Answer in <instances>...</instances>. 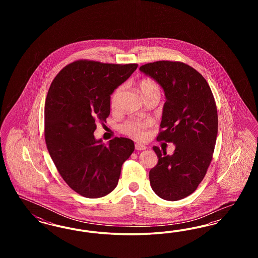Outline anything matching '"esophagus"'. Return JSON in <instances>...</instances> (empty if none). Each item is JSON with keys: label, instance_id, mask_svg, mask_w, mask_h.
<instances>
[{"label": "esophagus", "instance_id": "1", "mask_svg": "<svg viewBox=\"0 0 258 258\" xmlns=\"http://www.w3.org/2000/svg\"><path fill=\"white\" fill-rule=\"evenodd\" d=\"M146 149H147V147L145 145L141 144V143H136L135 144V150H137V151H143V150H146Z\"/></svg>", "mask_w": 258, "mask_h": 258}]
</instances>
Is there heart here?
Returning <instances> with one entry per match:
<instances>
[{"label":"heart","instance_id":"heart-1","mask_svg":"<svg viewBox=\"0 0 258 258\" xmlns=\"http://www.w3.org/2000/svg\"><path fill=\"white\" fill-rule=\"evenodd\" d=\"M139 87H140L142 96L144 98L151 95L160 96V86L156 82L150 79H143L140 82ZM123 90H124V87L123 85H121L117 87L112 92L109 98V104L113 110H116L119 108L121 98L123 97ZM149 125H150L149 121H142L139 119H130L120 125V131L123 133V135H128L135 139H143L146 137Z\"/></svg>","mask_w":258,"mask_h":258}]
</instances>
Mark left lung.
<instances>
[{"mask_svg": "<svg viewBox=\"0 0 258 258\" xmlns=\"http://www.w3.org/2000/svg\"><path fill=\"white\" fill-rule=\"evenodd\" d=\"M164 91L157 140L175 144L173 155L153 147L158 164L150 184L162 199L177 201L191 195L206 175L218 135V111L206 79L182 61H158L140 67Z\"/></svg>", "mask_w": 258, "mask_h": 258, "instance_id": "left-lung-1", "label": "left lung"}]
</instances>
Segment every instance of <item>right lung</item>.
<instances>
[{"instance_id":"obj_1","label":"right lung","mask_w":258,"mask_h":258,"mask_svg":"<svg viewBox=\"0 0 258 258\" xmlns=\"http://www.w3.org/2000/svg\"><path fill=\"white\" fill-rule=\"evenodd\" d=\"M137 63L78 60L66 66L50 85L44 106V137L63 181L87 198L105 197L117 186L122 165L135 151L133 140H97L96 123L106 122L112 92Z\"/></svg>"}]
</instances>
